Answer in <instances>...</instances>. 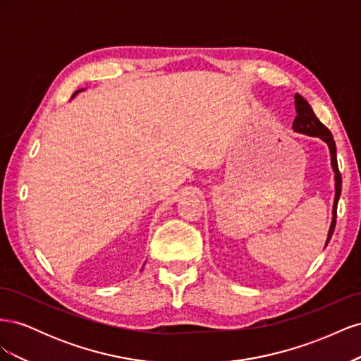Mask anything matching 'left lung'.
Masks as SVG:
<instances>
[{"mask_svg": "<svg viewBox=\"0 0 361 361\" xmlns=\"http://www.w3.org/2000/svg\"><path fill=\"white\" fill-rule=\"evenodd\" d=\"M295 110H297V117L293 120L292 128L297 130V133H302L305 135H312V137H319L322 138L326 145L330 147V154H331V164H333V170L336 173V197H334V206H333V223L329 233V241L334 232L336 227V218H337V202L338 197H341V191H342V176L341 171H338L337 166V158H336V143L333 134L330 133V129L326 128L321 120L314 116L312 106L309 102L304 99L302 96L295 94ZM326 241V243H329Z\"/></svg>", "mask_w": 361, "mask_h": 361, "instance_id": "obj_1", "label": "left lung"}]
</instances>
